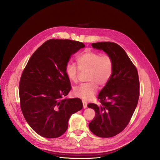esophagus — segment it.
Masks as SVG:
<instances>
[{"label": "esophagus", "mask_w": 160, "mask_h": 160, "mask_svg": "<svg viewBox=\"0 0 160 160\" xmlns=\"http://www.w3.org/2000/svg\"><path fill=\"white\" fill-rule=\"evenodd\" d=\"M82 102H83V108H84V109L87 108V102L83 100V101H82Z\"/></svg>", "instance_id": "1"}]
</instances>
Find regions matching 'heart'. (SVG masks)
I'll return each instance as SVG.
<instances>
[{
    "label": "heart",
    "instance_id": "1",
    "mask_svg": "<svg viewBox=\"0 0 160 160\" xmlns=\"http://www.w3.org/2000/svg\"><path fill=\"white\" fill-rule=\"evenodd\" d=\"M78 68L72 63H68L65 67V73L69 80L78 82L79 69L88 70V83H82L73 89L75 96L83 100H88L97 92L98 84L102 87L110 80L114 69V62L111 56L94 51H86L77 58Z\"/></svg>",
    "mask_w": 160,
    "mask_h": 160
}]
</instances>
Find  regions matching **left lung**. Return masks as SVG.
Wrapping results in <instances>:
<instances>
[{
    "instance_id": "8db88e82",
    "label": "left lung",
    "mask_w": 160,
    "mask_h": 160,
    "mask_svg": "<svg viewBox=\"0 0 160 160\" xmlns=\"http://www.w3.org/2000/svg\"><path fill=\"white\" fill-rule=\"evenodd\" d=\"M92 46L112 58L114 69L110 80L98 95L100 104L87 105L96 111V116L88 127L100 138H111L125 129L138 105V72L126 52L117 43L103 42L93 43Z\"/></svg>"
}]
</instances>
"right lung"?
I'll return each instance as SVG.
<instances>
[{"label":"right lung","instance_id":"1","mask_svg":"<svg viewBox=\"0 0 160 160\" xmlns=\"http://www.w3.org/2000/svg\"><path fill=\"white\" fill-rule=\"evenodd\" d=\"M84 47L75 40H47L32 54L22 73L20 107L28 125L43 138L61 136L70 117L83 108L80 99L64 96L72 88L66 65L72 54Z\"/></svg>","mask_w":160,"mask_h":160}]
</instances>
